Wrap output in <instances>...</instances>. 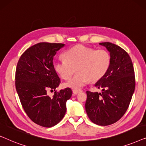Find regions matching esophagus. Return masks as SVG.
<instances>
[{
    "instance_id": "obj_1",
    "label": "esophagus",
    "mask_w": 146,
    "mask_h": 146,
    "mask_svg": "<svg viewBox=\"0 0 146 146\" xmlns=\"http://www.w3.org/2000/svg\"><path fill=\"white\" fill-rule=\"evenodd\" d=\"M72 92H73V94H74V95H76L77 94H78V93L80 92L81 90H73Z\"/></svg>"
}]
</instances>
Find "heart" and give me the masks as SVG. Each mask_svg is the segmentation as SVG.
<instances>
[{"instance_id":"b5f03b06","label":"heart","mask_w":146,"mask_h":146,"mask_svg":"<svg viewBox=\"0 0 146 146\" xmlns=\"http://www.w3.org/2000/svg\"><path fill=\"white\" fill-rule=\"evenodd\" d=\"M65 59H58L54 62V68L64 80H69L74 72L77 73L65 84L72 89H80L90 80L96 82L102 78L108 70L111 63L109 52L105 50H97L84 45H76L64 53Z\"/></svg>"}]
</instances>
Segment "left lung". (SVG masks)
Masks as SVG:
<instances>
[{"mask_svg": "<svg viewBox=\"0 0 146 146\" xmlns=\"http://www.w3.org/2000/svg\"><path fill=\"white\" fill-rule=\"evenodd\" d=\"M110 52L111 63L102 78L95 84L102 92L87 91L85 108L93 123L108 125L116 122L128 108L135 82L132 62L128 54L119 46L102 42Z\"/></svg>", "mask_w": 146, "mask_h": 146, "instance_id": "left-lung-1", "label": "left lung"}]
</instances>
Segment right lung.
<instances>
[{
	"label": "right lung",
	"instance_id": "1",
	"mask_svg": "<svg viewBox=\"0 0 146 146\" xmlns=\"http://www.w3.org/2000/svg\"><path fill=\"white\" fill-rule=\"evenodd\" d=\"M64 44L40 42L28 48L18 62L16 90L28 116L38 125L50 127L62 120L66 102L72 92L70 88L56 91L60 83L54 68V56ZM55 91L53 97L47 94Z\"/></svg>",
	"mask_w": 146,
	"mask_h": 146
}]
</instances>
